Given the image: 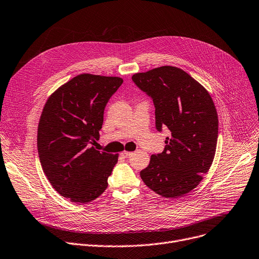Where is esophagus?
Returning a JSON list of instances; mask_svg holds the SVG:
<instances>
[{"label":"esophagus","mask_w":259,"mask_h":259,"mask_svg":"<svg viewBox=\"0 0 259 259\" xmlns=\"http://www.w3.org/2000/svg\"><path fill=\"white\" fill-rule=\"evenodd\" d=\"M122 155L124 157H129L130 155H132V152H128V151H124V152H122Z\"/></svg>","instance_id":"34e87169"}]
</instances>
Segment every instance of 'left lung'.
Here are the masks:
<instances>
[{
    "label": "left lung",
    "instance_id": "left-lung-1",
    "mask_svg": "<svg viewBox=\"0 0 259 259\" xmlns=\"http://www.w3.org/2000/svg\"><path fill=\"white\" fill-rule=\"evenodd\" d=\"M132 80L153 99L157 130L170 131L163 152L152 155L141 177L162 197L184 196L198 186L214 158L219 132L214 103L204 86L176 66L136 73Z\"/></svg>",
    "mask_w": 259,
    "mask_h": 259
}]
</instances>
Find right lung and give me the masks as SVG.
I'll list each match as a JSON object with an SVG mask.
<instances>
[{"label":"right lung","instance_id":"obj_1","mask_svg":"<svg viewBox=\"0 0 259 259\" xmlns=\"http://www.w3.org/2000/svg\"><path fill=\"white\" fill-rule=\"evenodd\" d=\"M123 83L119 77L80 74L52 94L37 129L39 160L48 180L62 197L89 203L104 193L118 154L101 152L104 109Z\"/></svg>","mask_w":259,"mask_h":259}]
</instances>
